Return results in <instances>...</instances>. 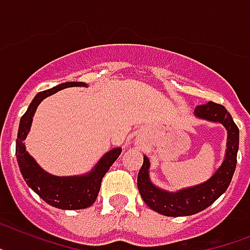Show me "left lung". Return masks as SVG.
<instances>
[{"mask_svg": "<svg viewBox=\"0 0 250 250\" xmlns=\"http://www.w3.org/2000/svg\"><path fill=\"white\" fill-rule=\"evenodd\" d=\"M195 115L201 119L222 124L228 129V150L221 167L206 183L197 187L183 189L176 193H168L154 187L149 180V161L144 157L143 166L138 174V189L148 207L170 217L190 216L209 207L218 197L224 194L231 183L236 167V154L239 149V127L231 115L222 104L208 102L195 108Z\"/></svg>", "mask_w": 250, "mask_h": 250, "instance_id": "1", "label": "left lung"}]
</instances>
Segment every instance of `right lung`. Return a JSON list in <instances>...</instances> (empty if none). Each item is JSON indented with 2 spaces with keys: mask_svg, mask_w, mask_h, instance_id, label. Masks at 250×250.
Segmentation results:
<instances>
[{
  "mask_svg": "<svg viewBox=\"0 0 250 250\" xmlns=\"http://www.w3.org/2000/svg\"><path fill=\"white\" fill-rule=\"evenodd\" d=\"M85 85L86 84L82 82H69V83L60 84L51 89L38 93L32 103L29 104L26 112L21 116L20 125H19L18 139H16V158H18L19 167H20L24 180L43 201L51 204L52 207L61 208V209H82L94 203L97 195L100 193L103 176L108 171L111 165L120 156L121 148H115L107 152L101 158L98 165L94 167V170L88 175L60 177L44 172L37 165L36 161L29 156L22 140L25 139L30 130L33 115L36 112L37 107L46 97L69 86Z\"/></svg>",
  "mask_w": 250,
  "mask_h": 250,
  "instance_id": "add662e5",
  "label": "right lung"
}]
</instances>
